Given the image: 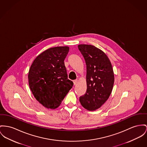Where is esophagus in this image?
<instances>
[{
  "label": "esophagus",
  "instance_id": "1",
  "mask_svg": "<svg viewBox=\"0 0 147 147\" xmlns=\"http://www.w3.org/2000/svg\"><path fill=\"white\" fill-rule=\"evenodd\" d=\"M73 82H74V85H76L77 84V82H78V80H74V81H73Z\"/></svg>",
  "mask_w": 147,
  "mask_h": 147
}]
</instances>
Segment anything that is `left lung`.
Listing matches in <instances>:
<instances>
[{
    "label": "left lung",
    "instance_id": "1",
    "mask_svg": "<svg viewBox=\"0 0 147 147\" xmlns=\"http://www.w3.org/2000/svg\"><path fill=\"white\" fill-rule=\"evenodd\" d=\"M78 49L86 65L87 90L80 97L82 106L93 111L100 108L109 98L114 82L111 63L101 49L94 46L79 45Z\"/></svg>",
    "mask_w": 147,
    "mask_h": 147
}]
</instances>
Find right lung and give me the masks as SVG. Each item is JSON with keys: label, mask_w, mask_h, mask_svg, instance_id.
<instances>
[{"label": "right lung", "mask_w": 147, "mask_h": 147, "mask_svg": "<svg viewBox=\"0 0 147 147\" xmlns=\"http://www.w3.org/2000/svg\"><path fill=\"white\" fill-rule=\"evenodd\" d=\"M69 51L67 46L51 48L38 55L30 66L28 76L30 90L45 108H58L73 86L64 63Z\"/></svg>", "instance_id": "right-lung-1"}]
</instances>
